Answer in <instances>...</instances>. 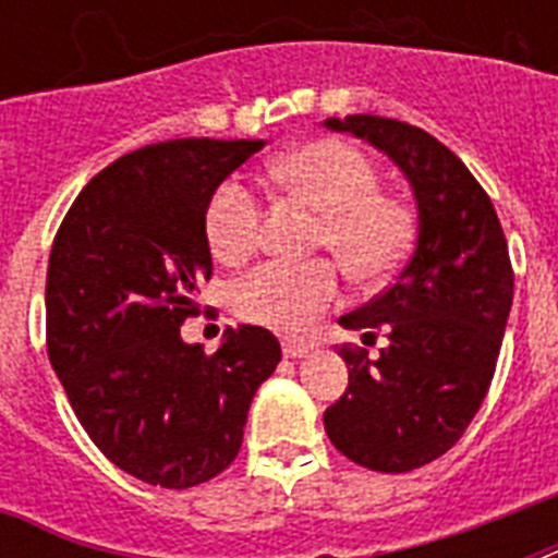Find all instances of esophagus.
<instances>
[{
	"label": "esophagus",
	"mask_w": 558,
	"mask_h": 558,
	"mask_svg": "<svg viewBox=\"0 0 558 558\" xmlns=\"http://www.w3.org/2000/svg\"><path fill=\"white\" fill-rule=\"evenodd\" d=\"M315 350L313 341H304V339H287L283 341V356L287 359H304L310 356Z\"/></svg>",
	"instance_id": "obj_1"
}]
</instances>
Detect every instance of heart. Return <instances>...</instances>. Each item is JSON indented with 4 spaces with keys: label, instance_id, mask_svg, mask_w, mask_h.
<instances>
[{
    "label": "heart",
    "instance_id": "1",
    "mask_svg": "<svg viewBox=\"0 0 558 558\" xmlns=\"http://www.w3.org/2000/svg\"><path fill=\"white\" fill-rule=\"evenodd\" d=\"M283 191L322 210L315 248H327L356 280H379L405 260L411 219L399 202L376 193V170L353 144L318 138L271 161ZM260 234V202L240 179H228L205 208V236L222 263L248 257ZM339 269L330 260H269L234 287L240 318L298 332L339 301Z\"/></svg>",
    "mask_w": 558,
    "mask_h": 558
}]
</instances>
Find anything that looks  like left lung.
<instances>
[{
  "instance_id": "1",
  "label": "left lung",
  "mask_w": 558,
  "mask_h": 558,
  "mask_svg": "<svg viewBox=\"0 0 558 558\" xmlns=\"http://www.w3.org/2000/svg\"><path fill=\"white\" fill-rule=\"evenodd\" d=\"M381 150L416 199L411 257L381 295L341 315L344 330L388 332L379 359L341 348L350 385L324 411L332 446L373 472H411L463 437L493 381L512 306V266L493 199L420 126L379 116L327 118Z\"/></svg>"
}]
</instances>
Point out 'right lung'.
Wrapping results in <instances>:
<instances>
[{
  "label": "right lung",
  "mask_w": 558,
  "mask_h": 558,
  "mask_svg": "<svg viewBox=\"0 0 558 558\" xmlns=\"http://www.w3.org/2000/svg\"><path fill=\"white\" fill-rule=\"evenodd\" d=\"M263 144L177 138L126 153L83 187L51 245V367L92 442L144 484L187 489L231 466L280 362L278 339L252 324L214 356L179 332L214 269L205 208Z\"/></svg>",
  "instance_id": "add662e5"
}]
</instances>
